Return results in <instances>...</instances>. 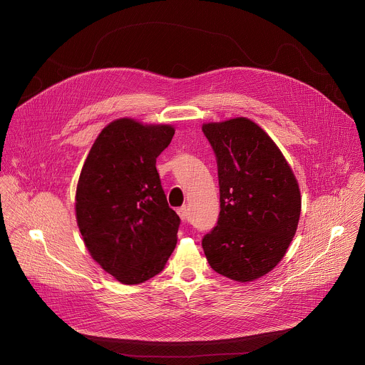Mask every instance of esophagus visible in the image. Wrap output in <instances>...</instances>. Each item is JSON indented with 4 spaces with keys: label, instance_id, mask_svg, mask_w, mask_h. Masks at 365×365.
Instances as JSON below:
<instances>
[{
    "label": "esophagus",
    "instance_id": "1",
    "mask_svg": "<svg viewBox=\"0 0 365 365\" xmlns=\"http://www.w3.org/2000/svg\"><path fill=\"white\" fill-rule=\"evenodd\" d=\"M178 215L180 217V220H182L183 222L187 221V218H189V210H187L186 205H183V206L179 207V210H178Z\"/></svg>",
    "mask_w": 365,
    "mask_h": 365
}]
</instances>
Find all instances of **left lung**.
<instances>
[{
	"mask_svg": "<svg viewBox=\"0 0 365 365\" xmlns=\"http://www.w3.org/2000/svg\"><path fill=\"white\" fill-rule=\"evenodd\" d=\"M218 166L221 211L202 238L207 263L235 282L272 272L300 217V190L274 141L248 118L203 124Z\"/></svg>",
	"mask_w": 365,
	"mask_h": 365,
	"instance_id": "left-lung-1",
	"label": "left lung"
}]
</instances>
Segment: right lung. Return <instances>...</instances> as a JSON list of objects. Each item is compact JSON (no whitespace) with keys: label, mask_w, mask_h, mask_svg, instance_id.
Returning a JSON list of instances; mask_svg holds the SVG:
<instances>
[{"label":"right lung","mask_w":365,"mask_h":365,"mask_svg":"<svg viewBox=\"0 0 365 365\" xmlns=\"http://www.w3.org/2000/svg\"><path fill=\"white\" fill-rule=\"evenodd\" d=\"M170 125L113 121L95 140L76 187V220L95 262L124 284L159 274L176 247L180 218L168 203L155 159Z\"/></svg>","instance_id":"obj_1"}]
</instances>
